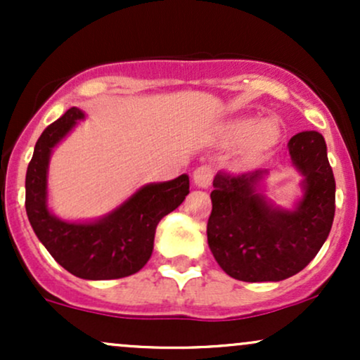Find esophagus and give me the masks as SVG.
Instances as JSON below:
<instances>
[{"label":"esophagus","mask_w":360,"mask_h":360,"mask_svg":"<svg viewBox=\"0 0 360 360\" xmlns=\"http://www.w3.org/2000/svg\"><path fill=\"white\" fill-rule=\"evenodd\" d=\"M213 167L212 166H200L194 171L193 174V181L198 188H208L213 181Z\"/></svg>","instance_id":"34e87169"}]
</instances>
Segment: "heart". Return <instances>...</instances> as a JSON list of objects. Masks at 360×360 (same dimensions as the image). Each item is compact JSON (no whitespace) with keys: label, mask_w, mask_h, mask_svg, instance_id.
Here are the masks:
<instances>
[{"label":"heart","mask_w":360,"mask_h":360,"mask_svg":"<svg viewBox=\"0 0 360 360\" xmlns=\"http://www.w3.org/2000/svg\"><path fill=\"white\" fill-rule=\"evenodd\" d=\"M230 137L242 140L250 137V143L255 150H262L276 142L278 131L271 122H254V120H240L230 127Z\"/></svg>","instance_id":"1"}]
</instances>
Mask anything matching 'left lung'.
Segmentation results:
<instances>
[{
  "instance_id": "8db88e82",
  "label": "left lung",
  "mask_w": 360,
  "mask_h": 360,
  "mask_svg": "<svg viewBox=\"0 0 360 360\" xmlns=\"http://www.w3.org/2000/svg\"><path fill=\"white\" fill-rule=\"evenodd\" d=\"M292 164L304 174L298 210H274L255 193L262 171H220L213 179L208 245L220 267L245 283L298 274L321 249L335 214V177L323 135L300 131L289 140Z\"/></svg>"
}]
</instances>
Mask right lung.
<instances>
[{
	"instance_id": "right-lung-1",
	"label": "right lung",
	"mask_w": 360,
	"mask_h": 360,
	"mask_svg": "<svg viewBox=\"0 0 360 360\" xmlns=\"http://www.w3.org/2000/svg\"><path fill=\"white\" fill-rule=\"evenodd\" d=\"M82 118L71 108L51 123L37 140L25 179V208L39 240L57 262L82 279L105 281L135 274L150 259L159 221L189 194V177L150 184L96 223H65L49 213L45 179L52 147Z\"/></svg>"
}]
</instances>
